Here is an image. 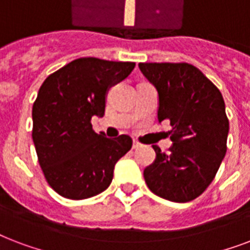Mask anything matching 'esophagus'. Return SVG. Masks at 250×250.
<instances>
[{
	"instance_id": "obj_1",
	"label": "esophagus",
	"mask_w": 250,
	"mask_h": 250,
	"mask_svg": "<svg viewBox=\"0 0 250 250\" xmlns=\"http://www.w3.org/2000/svg\"><path fill=\"white\" fill-rule=\"evenodd\" d=\"M139 146H141V143L138 141H133V148H138Z\"/></svg>"
}]
</instances>
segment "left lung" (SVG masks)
Instances as JSON below:
<instances>
[{"mask_svg": "<svg viewBox=\"0 0 250 250\" xmlns=\"http://www.w3.org/2000/svg\"><path fill=\"white\" fill-rule=\"evenodd\" d=\"M158 91V120L171 121L172 146L145 168L154 194L172 202H189L206 190L227 151L229 130L223 96L202 71L187 62L138 65Z\"/></svg>", "mask_w": 250, "mask_h": 250, "instance_id": "obj_1", "label": "left lung"}]
</instances>
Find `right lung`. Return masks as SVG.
<instances>
[{
  "label": "right lung",
  "mask_w": 250,
  "mask_h": 250,
  "mask_svg": "<svg viewBox=\"0 0 250 250\" xmlns=\"http://www.w3.org/2000/svg\"><path fill=\"white\" fill-rule=\"evenodd\" d=\"M134 66L83 57L42 82L32 107V139L45 180L60 195L86 199L112 183L115 164L133 141L125 134L112 139L96 134L91 119L103 117L108 90Z\"/></svg>",
  "instance_id": "right-lung-1"
}]
</instances>
